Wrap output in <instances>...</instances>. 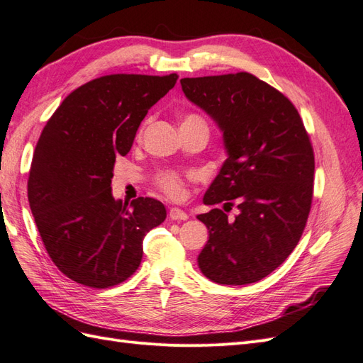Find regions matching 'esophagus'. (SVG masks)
Listing matches in <instances>:
<instances>
[{"mask_svg": "<svg viewBox=\"0 0 363 363\" xmlns=\"http://www.w3.org/2000/svg\"><path fill=\"white\" fill-rule=\"evenodd\" d=\"M169 218L172 219V221H186V219H188L189 216H188V213L183 212L182 208L171 207L169 208Z\"/></svg>", "mask_w": 363, "mask_h": 363, "instance_id": "obj_1", "label": "esophagus"}]
</instances>
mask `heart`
<instances>
[{
	"label": "heart",
	"instance_id": "b5f03b06",
	"mask_svg": "<svg viewBox=\"0 0 363 363\" xmlns=\"http://www.w3.org/2000/svg\"><path fill=\"white\" fill-rule=\"evenodd\" d=\"M188 123H204V121L199 115L189 113L183 119V124H188ZM189 179H191L189 174H182L179 171L167 169V171H162L157 175V183L160 186V189L167 194L169 199L180 200L186 195V182Z\"/></svg>",
	"mask_w": 363,
	"mask_h": 363
}]
</instances>
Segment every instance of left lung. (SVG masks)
<instances>
[{
    "mask_svg": "<svg viewBox=\"0 0 363 363\" xmlns=\"http://www.w3.org/2000/svg\"><path fill=\"white\" fill-rule=\"evenodd\" d=\"M189 101L211 116L224 136L227 160L204 204L233 206L196 218L208 240L199 256L207 279L248 284L279 268L298 244L311 212L315 157L295 106L250 72L182 79Z\"/></svg>",
    "mask_w": 363,
    "mask_h": 363,
    "instance_id": "obj_1",
    "label": "left lung"
}]
</instances>
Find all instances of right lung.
Returning <instances> with one entry per match:
<instances>
[{
	"label": "right lung",
	"instance_id": "right-lung-1",
	"mask_svg": "<svg viewBox=\"0 0 363 363\" xmlns=\"http://www.w3.org/2000/svg\"><path fill=\"white\" fill-rule=\"evenodd\" d=\"M179 75L112 74L71 92L43 127L28 175V203L48 256L65 276L106 289L139 268L142 240L167 211L148 196L112 195L118 156L130 151L150 108Z\"/></svg>",
	"mask_w": 363,
	"mask_h": 363
}]
</instances>
